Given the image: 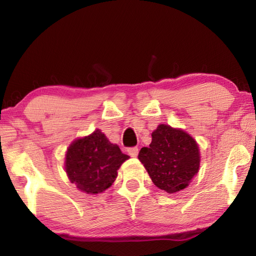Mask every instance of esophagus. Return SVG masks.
<instances>
[{"instance_id":"34e87169","label":"esophagus","mask_w":256,"mask_h":256,"mask_svg":"<svg viewBox=\"0 0 256 256\" xmlns=\"http://www.w3.org/2000/svg\"><path fill=\"white\" fill-rule=\"evenodd\" d=\"M128 155L131 156V157H136L138 154H139V149H138L136 147L128 148Z\"/></svg>"}]
</instances>
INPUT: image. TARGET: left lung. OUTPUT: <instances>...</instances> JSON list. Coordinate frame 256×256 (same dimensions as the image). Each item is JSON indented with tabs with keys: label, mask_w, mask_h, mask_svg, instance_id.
Masks as SVG:
<instances>
[{
	"label": "left lung",
	"mask_w": 256,
	"mask_h": 256,
	"mask_svg": "<svg viewBox=\"0 0 256 256\" xmlns=\"http://www.w3.org/2000/svg\"><path fill=\"white\" fill-rule=\"evenodd\" d=\"M152 144L141 148L139 160L157 188L174 194L186 189L200 171V152L196 140L184 131L160 124Z\"/></svg>",
	"instance_id": "8db88e82"
}]
</instances>
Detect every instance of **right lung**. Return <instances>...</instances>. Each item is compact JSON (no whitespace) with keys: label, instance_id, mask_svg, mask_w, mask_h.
I'll return each mask as SVG.
<instances>
[{"label":"right lung","instance_id":"1","mask_svg":"<svg viewBox=\"0 0 256 256\" xmlns=\"http://www.w3.org/2000/svg\"><path fill=\"white\" fill-rule=\"evenodd\" d=\"M128 158L98 128L70 144L64 157V170L77 189L96 194L114 184L120 165Z\"/></svg>","mask_w":256,"mask_h":256}]
</instances>
